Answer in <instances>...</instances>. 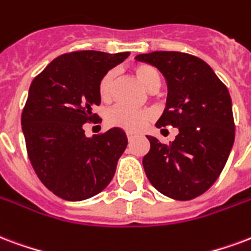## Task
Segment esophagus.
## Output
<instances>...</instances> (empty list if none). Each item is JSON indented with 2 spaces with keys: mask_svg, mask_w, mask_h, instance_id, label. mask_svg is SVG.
<instances>
[{
  "mask_svg": "<svg viewBox=\"0 0 251 251\" xmlns=\"http://www.w3.org/2000/svg\"><path fill=\"white\" fill-rule=\"evenodd\" d=\"M126 137H127V140L129 141H133L137 135H135L133 131H126Z\"/></svg>",
  "mask_w": 251,
  "mask_h": 251,
  "instance_id": "esophagus-1",
  "label": "esophagus"
}]
</instances>
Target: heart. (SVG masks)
<instances>
[{
  "label": "heart",
  "mask_w": 251,
  "mask_h": 251,
  "mask_svg": "<svg viewBox=\"0 0 251 251\" xmlns=\"http://www.w3.org/2000/svg\"><path fill=\"white\" fill-rule=\"evenodd\" d=\"M135 77L138 78L145 88L150 92H155L161 88L162 77L157 69L148 64H137L133 68ZM117 72L116 70H109L107 73L102 75V78L98 82V94L102 101H109L113 96V88L116 82ZM151 111L142 109H131L125 105H116L109 109L106 113L107 125L121 127L129 131H140L145 126L149 124L151 120Z\"/></svg>",
  "instance_id": "b5f03b06"
}]
</instances>
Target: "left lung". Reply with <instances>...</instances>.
Segmentation results:
<instances>
[{"instance_id": "1", "label": "left lung", "mask_w": 251, "mask_h": 251, "mask_svg": "<svg viewBox=\"0 0 251 251\" xmlns=\"http://www.w3.org/2000/svg\"><path fill=\"white\" fill-rule=\"evenodd\" d=\"M135 59L155 66L168 82L166 107L155 126L178 129L170 145L148 135L150 150L142 159L146 177L163 196L193 200L220 177L234 144L229 90L196 55L151 51Z\"/></svg>"}]
</instances>
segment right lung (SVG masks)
Returning <instances> with one entry per match:
<instances>
[{"instance_id": "right-lung-1", "label": "right lung", "mask_w": 251, "mask_h": 251, "mask_svg": "<svg viewBox=\"0 0 251 251\" xmlns=\"http://www.w3.org/2000/svg\"><path fill=\"white\" fill-rule=\"evenodd\" d=\"M129 54L66 53L31 82L21 116L27 155L41 182L62 200H88L114 177L127 146L125 131L113 127L88 138L83 125L101 121L92 110L101 103L98 82Z\"/></svg>"}]
</instances>
